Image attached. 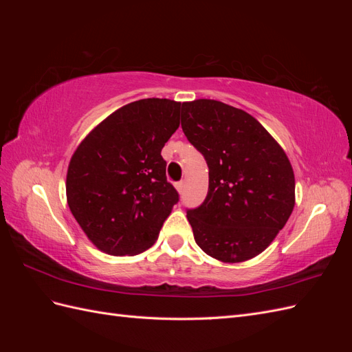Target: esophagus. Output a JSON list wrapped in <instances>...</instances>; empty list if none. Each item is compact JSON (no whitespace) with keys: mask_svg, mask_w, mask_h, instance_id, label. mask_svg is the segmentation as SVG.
Returning <instances> with one entry per match:
<instances>
[{"mask_svg":"<svg viewBox=\"0 0 352 352\" xmlns=\"http://www.w3.org/2000/svg\"><path fill=\"white\" fill-rule=\"evenodd\" d=\"M175 186H176V189H177V192H179V194H182V192H184V188H185V184H184V182H177Z\"/></svg>","mask_w":352,"mask_h":352,"instance_id":"esophagus-1","label":"esophagus"}]
</instances>
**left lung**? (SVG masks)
<instances>
[{
  "instance_id": "left-lung-1",
  "label": "left lung",
  "mask_w": 352,
  "mask_h": 352,
  "mask_svg": "<svg viewBox=\"0 0 352 352\" xmlns=\"http://www.w3.org/2000/svg\"><path fill=\"white\" fill-rule=\"evenodd\" d=\"M182 129L208 166V194L186 211L198 247L221 263L257 257L295 206L289 158L251 114L216 100L182 102Z\"/></svg>"
}]
</instances>
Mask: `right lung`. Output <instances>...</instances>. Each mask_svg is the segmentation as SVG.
I'll use <instances>...</instances> for the list:
<instances>
[{
  "instance_id": "right-lung-1",
  "label": "right lung",
  "mask_w": 352,
  "mask_h": 352,
  "mask_svg": "<svg viewBox=\"0 0 352 352\" xmlns=\"http://www.w3.org/2000/svg\"><path fill=\"white\" fill-rule=\"evenodd\" d=\"M180 102L126 104L94 127L73 153L67 204L85 235L110 255H136L157 241L179 195L167 182L164 144L179 127Z\"/></svg>"
}]
</instances>
